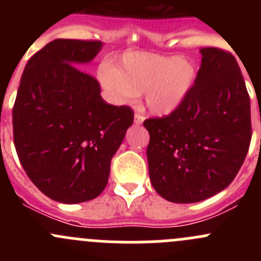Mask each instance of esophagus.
<instances>
[{
  "instance_id": "34e87169",
  "label": "esophagus",
  "mask_w": 261,
  "mask_h": 261,
  "mask_svg": "<svg viewBox=\"0 0 261 261\" xmlns=\"http://www.w3.org/2000/svg\"><path fill=\"white\" fill-rule=\"evenodd\" d=\"M144 116L143 115H139V114H135V117H134V122H135V125H141V123L144 122Z\"/></svg>"
}]
</instances>
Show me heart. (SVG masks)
I'll list each match as a JSON object with an SVG mask.
<instances>
[{
	"instance_id": "heart-1",
	"label": "heart",
	"mask_w": 261,
	"mask_h": 261,
	"mask_svg": "<svg viewBox=\"0 0 261 261\" xmlns=\"http://www.w3.org/2000/svg\"><path fill=\"white\" fill-rule=\"evenodd\" d=\"M98 78L115 103H128L144 93L150 114L168 116L177 111L191 93L197 68L187 58L127 53L116 69L103 65Z\"/></svg>"
}]
</instances>
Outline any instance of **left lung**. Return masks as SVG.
<instances>
[{
    "mask_svg": "<svg viewBox=\"0 0 261 261\" xmlns=\"http://www.w3.org/2000/svg\"><path fill=\"white\" fill-rule=\"evenodd\" d=\"M191 93L175 112L149 118L150 181L169 202L196 203L223 191L251 140L250 97L232 54L203 48Z\"/></svg>",
    "mask_w": 261,
    "mask_h": 261,
    "instance_id": "1",
    "label": "left lung"
}]
</instances>
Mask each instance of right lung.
<instances>
[{"instance_id": "add662e5", "label": "right lung", "mask_w": 261, "mask_h": 261, "mask_svg": "<svg viewBox=\"0 0 261 261\" xmlns=\"http://www.w3.org/2000/svg\"><path fill=\"white\" fill-rule=\"evenodd\" d=\"M101 41L57 39L30 58L12 110L21 165L45 196L60 203L91 201L103 192L111 159L134 112L101 97L98 82L75 65L88 64Z\"/></svg>"}]
</instances>
